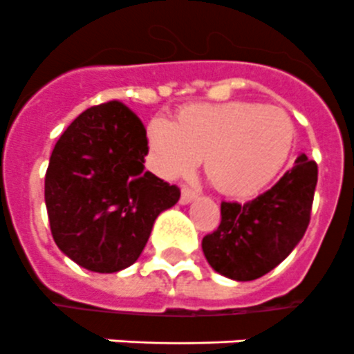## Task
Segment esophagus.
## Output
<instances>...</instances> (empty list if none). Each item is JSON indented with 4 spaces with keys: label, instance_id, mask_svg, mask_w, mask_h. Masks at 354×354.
Returning a JSON list of instances; mask_svg holds the SVG:
<instances>
[{
    "label": "esophagus",
    "instance_id": "obj_1",
    "mask_svg": "<svg viewBox=\"0 0 354 354\" xmlns=\"http://www.w3.org/2000/svg\"><path fill=\"white\" fill-rule=\"evenodd\" d=\"M194 199H197V192L188 188V186H183V190H180V203H183V205H188V203H192Z\"/></svg>",
    "mask_w": 354,
    "mask_h": 354
}]
</instances>
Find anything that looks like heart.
Wrapping results in <instances>:
<instances>
[{
    "instance_id": "obj_1",
    "label": "heart",
    "mask_w": 354,
    "mask_h": 354,
    "mask_svg": "<svg viewBox=\"0 0 354 354\" xmlns=\"http://www.w3.org/2000/svg\"><path fill=\"white\" fill-rule=\"evenodd\" d=\"M294 124L279 107L252 102L195 104L177 122L155 117L148 126L149 166L162 179L190 175L206 157L205 171L226 195L259 192L290 153Z\"/></svg>"
}]
</instances>
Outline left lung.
I'll list each match as a JSON object with an SVG mask.
<instances>
[{
	"mask_svg": "<svg viewBox=\"0 0 354 354\" xmlns=\"http://www.w3.org/2000/svg\"><path fill=\"white\" fill-rule=\"evenodd\" d=\"M318 183V166L307 155L248 203H221V223L203 237V252L216 272L237 281L276 268L304 237Z\"/></svg>",
	"mask_w": 354,
	"mask_h": 354,
	"instance_id": "left-lung-1",
	"label": "left lung"
}]
</instances>
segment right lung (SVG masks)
<instances>
[{
    "mask_svg": "<svg viewBox=\"0 0 354 354\" xmlns=\"http://www.w3.org/2000/svg\"><path fill=\"white\" fill-rule=\"evenodd\" d=\"M140 118L111 100L78 115L58 138L45 174L50 234L62 252L93 272L137 261L160 212L180 190L144 169Z\"/></svg>",
    "mask_w": 354,
    "mask_h": 354,
    "instance_id": "obj_1",
    "label": "right lung"
}]
</instances>
